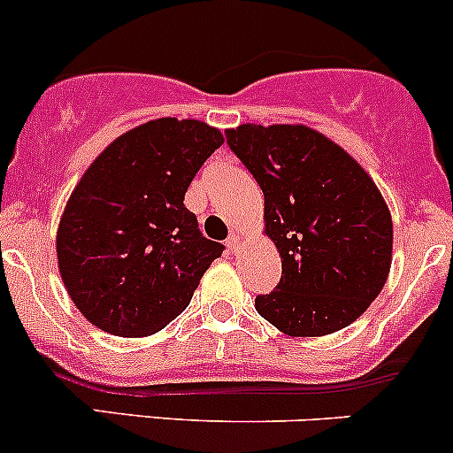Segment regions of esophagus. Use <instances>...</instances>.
<instances>
[{
    "instance_id": "1",
    "label": "esophagus",
    "mask_w": 453,
    "mask_h": 453,
    "mask_svg": "<svg viewBox=\"0 0 453 453\" xmlns=\"http://www.w3.org/2000/svg\"><path fill=\"white\" fill-rule=\"evenodd\" d=\"M241 243H243V236H241L239 232H232V234L227 236V245H230V248L234 250V252L241 248Z\"/></svg>"
}]
</instances>
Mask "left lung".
<instances>
[{
	"label": "left lung",
	"mask_w": 453,
	"mask_h": 453,
	"mask_svg": "<svg viewBox=\"0 0 453 453\" xmlns=\"http://www.w3.org/2000/svg\"><path fill=\"white\" fill-rule=\"evenodd\" d=\"M232 153L265 195V234L282 276L256 311L291 337L349 326L386 285L392 217L370 175L326 135L304 125H241Z\"/></svg>",
	"instance_id": "left-lung-1"
}]
</instances>
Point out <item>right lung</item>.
Listing matches in <instances>:
<instances>
[{"instance_id":"obj_1","label":"right lung","mask_w":453,"mask_h":453,"mask_svg":"<svg viewBox=\"0 0 453 453\" xmlns=\"http://www.w3.org/2000/svg\"><path fill=\"white\" fill-rule=\"evenodd\" d=\"M221 131L159 118L94 159L57 232L58 272L72 303L100 331L144 337L190 304L223 245L199 232L184 195Z\"/></svg>"}]
</instances>
